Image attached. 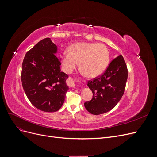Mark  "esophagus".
Segmentation results:
<instances>
[{
	"instance_id": "esophagus-1",
	"label": "esophagus",
	"mask_w": 157,
	"mask_h": 157,
	"mask_svg": "<svg viewBox=\"0 0 157 157\" xmlns=\"http://www.w3.org/2000/svg\"><path fill=\"white\" fill-rule=\"evenodd\" d=\"M67 85H68L69 87L75 88V82L73 81V80L71 79V78H68L67 80Z\"/></svg>"
}]
</instances>
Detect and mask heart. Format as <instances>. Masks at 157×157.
Returning <instances> with one entry per match:
<instances>
[{
  "instance_id": "1",
  "label": "heart",
  "mask_w": 157,
  "mask_h": 157,
  "mask_svg": "<svg viewBox=\"0 0 157 157\" xmlns=\"http://www.w3.org/2000/svg\"><path fill=\"white\" fill-rule=\"evenodd\" d=\"M106 46L98 43L78 42L71 46L61 57L63 69L70 73L80 62V67L88 77H96L104 72L109 61Z\"/></svg>"
}]
</instances>
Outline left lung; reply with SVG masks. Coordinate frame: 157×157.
Listing matches in <instances>:
<instances>
[{"instance_id": "left-lung-1", "label": "left lung", "mask_w": 157, "mask_h": 157, "mask_svg": "<svg viewBox=\"0 0 157 157\" xmlns=\"http://www.w3.org/2000/svg\"><path fill=\"white\" fill-rule=\"evenodd\" d=\"M128 69L122 55L114 58L104 73L88 81L93 98L84 103L86 110L94 115L105 113L115 107L124 93Z\"/></svg>"}]
</instances>
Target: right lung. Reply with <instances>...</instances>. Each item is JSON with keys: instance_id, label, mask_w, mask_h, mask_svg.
<instances>
[{"instance_id": "1", "label": "right lung", "mask_w": 157, "mask_h": 157, "mask_svg": "<svg viewBox=\"0 0 157 157\" xmlns=\"http://www.w3.org/2000/svg\"><path fill=\"white\" fill-rule=\"evenodd\" d=\"M56 52L57 46L46 38L27 52L22 63L23 88L33 105L44 112L58 111L69 89V76L61 72Z\"/></svg>"}]
</instances>
